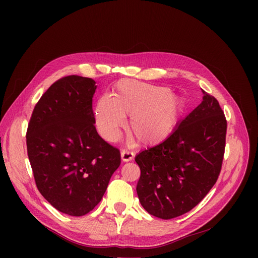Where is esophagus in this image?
<instances>
[{
  "instance_id": "esophagus-1",
  "label": "esophagus",
  "mask_w": 258,
  "mask_h": 258,
  "mask_svg": "<svg viewBox=\"0 0 258 258\" xmlns=\"http://www.w3.org/2000/svg\"><path fill=\"white\" fill-rule=\"evenodd\" d=\"M134 153L127 151V150H123L121 152V159L123 162H130L134 159Z\"/></svg>"
}]
</instances>
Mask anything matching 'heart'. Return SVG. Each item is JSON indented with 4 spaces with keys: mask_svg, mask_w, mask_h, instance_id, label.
<instances>
[{
    "mask_svg": "<svg viewBox=\"0 0 258 258\" xmlns=\"http://www.w3.org/2000/svg\"><path fill=\"white\" fill-rule=\"evenodd\" d=\"M184 103L168 88L122 80L113 96H102L95 108L98 132L106 141H115L131 117L128 132L143 146L167 140L182 119Z\"/></svg>",
    "mask_w": 258,
    "mask_h": 258,
    "instance_id": "b5f03b06",
    "label": "heart"
}]
</instances>
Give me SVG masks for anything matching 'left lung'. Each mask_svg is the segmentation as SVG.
<instances>
[{
  "mask_svg": "<svg viewBox=\"0 0 258 258\" xmlns=\"http://www.w3.org/2000/svg\"><path fill=\"white\" fill-rule=\"evenodd\" d=\"M204 97L163 143L139 153L137 195L142 207L163 220L196 207L219 178L227 121L219 101Z\"/></svg>",
  "mask_w": 258,
  "mask_h": 258,
  "instance_id": "left-lung-1",
  "label": "left lung"
}]
</instances>
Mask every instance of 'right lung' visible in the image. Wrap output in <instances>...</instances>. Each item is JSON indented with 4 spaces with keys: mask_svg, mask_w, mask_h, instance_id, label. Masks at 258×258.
<instances>
[{
    "mask_svg": "<svg viewBox=\"0 0 258 258\" xmlns=\"http://www.w3.org/2000/svg\"><path fill=\"white\" fill-rule=\"evenodd\" d=\"M95 84L77 75L55 81L36 103L26 135L37 189L54 208L72 216L98 204L121 160L94 125Z\"/></svg>",
    "mask_w": 258,
    "mask_h": 258,
    "instance_id": "obj_1",
    "label": "right lung"
}]
</instances>
